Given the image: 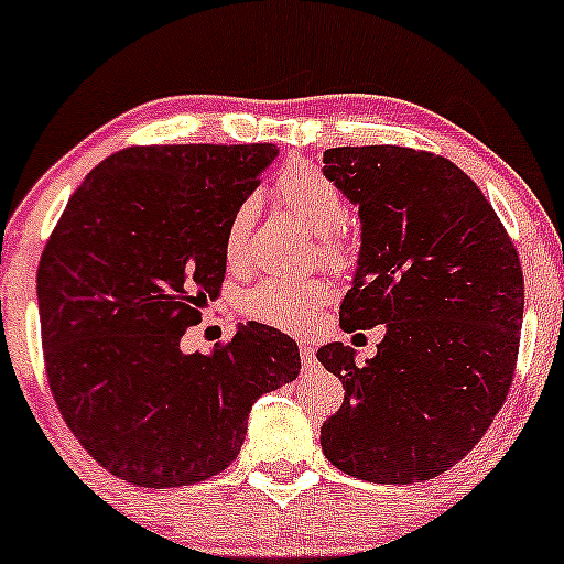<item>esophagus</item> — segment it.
Segmentation results:
<instances>
[{
  "label": "esophagus",
  "mask_w": 564,
  "mask_h": 564,
  "mask_svg": "<svg viewBox=\"0 0 564 564\" xmlns=\"http://www.w3.org/2000/svg\"><path fill=\"white\" fill-rule=\"evenodd\" d=\"M300 357L304 365H310L312 359H315V347H312L310 341H300Z\"/></svg>",
  "instance_id": "esophagus-1"
}]
</instances>
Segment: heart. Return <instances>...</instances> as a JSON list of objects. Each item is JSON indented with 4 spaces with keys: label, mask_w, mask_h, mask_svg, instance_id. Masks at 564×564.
<instances>
[{
    "label": "heart",
    "mask_w": 564,
    "mask_h": 564,
    "mask_svg": "<svg viewBox=\"0 0 564 564\" xmlns=\"http://www.w3.org/2000/svg\"><path fill=\"white\" fill-rule=\"evenodd\" d=\"M281 205L294 213L310 230H315L317 249L325 260H338L344 252L341 247V220L347 215L344 194L328 175L315 167H294L278 181L275 186ZM257 215V202L247 199L230 217L226 230V260L236 264L247 249L249 234H252ZM328 300V286L315 278H291V275H268L257 281L243 294V312L254 321L283 330H296L310 321L312 310L321 307Z\"/></svg>",
    "instance_id": "heart-1"
}]
</instances>
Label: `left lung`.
Wrapping results in <instances>:
<instances>
[{
	"label": "left lung",
	"instance_id": "left-lung-1",
	"mask_svg": "<svg viewBox=\"0 0 564 564\" xmlns=\"http://www.w3.org/2000/svg\"><path fill=\"white\" fill-rule=\"evenodd\" d=\"M323 175L359 209L362 243L341 328L383 325L378 355L317 349L344 404L321 429L328 463L370 484H420L484 438L510 391L522 270L480 188L454 162L406 147H338Z\"/></svg>",
	"mask_w": 564,
	"mask_h": 564
}]
</instances>
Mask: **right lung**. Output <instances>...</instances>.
Here are the masks:
<instances>
[{"label":"right lung","mask_w":564,"mask_h":564,"mask_svg":"<svg viewBox=\"0 0 564 564\" xmlns=\"http://www.w3.org/2000/svg\"><path fill=\"white\" fill-rule=\"evenodd\" d=\"M275 144L131 147L67 202L36 273L46 378L67 429L133 486H192L239 454L252 404L300 376L294 338L262 323L186 355L226 278L230 217Z\"/></svg>","instance_id":"add662e5"}]
</instances>
